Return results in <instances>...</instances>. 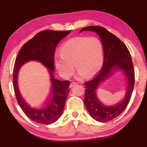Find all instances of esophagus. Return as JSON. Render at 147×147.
Listing matches in <instances>:
<instances>
[{
    "mask_svg": "<svg viewBox=\"0 0 147 147\" xmlns=\"http://www.w3.org/2000/svg\"><path fill=\"white\" fill-rule=\"evenodd\" d=\"M77 84V82H72V83H70V87L72 88V86H74V85H75V84Z\"/></svg>",
    "mask_w": 147,
    "mask_h": 147,
    "instance_id": "obj_1",
    "label": "esophagus"
}]
</instances>
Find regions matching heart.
I'll return each mask as SVG.
<instances>
[{"label": "heart", "instance_id": "obj_1", "mask_svg": "<svg viewBox=\"0 0 147 147\" xmlns=\"http://www.w3.org/2000/svg\"><path fill=\"white\" fill-rule=\"evenodd\" d=\"M60 55L55 57V64L60 74L69 78L74 72V65L80 77L96 74L104 61V47L96 37H77L65 42L60 50Z\"/></svg>", "mask_w": 147, "mask_h": 147}]
</instances>
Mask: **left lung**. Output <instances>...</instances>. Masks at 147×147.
Wrapping results in <instances>:
<instances>
[{
	"mask_svg": "<svg viewBox=\"0 0 147 147\" xmlns=\"http://www.w3.org/2000/svg\"><path fill=\"white\" fill-rule=\"evenodd\" d=\"M84 30H91L99 35L104 47V59L102 69L94 78L84 83L86 86L84 103L92 118L99 122H107L118 117L125 110L130 101L135 82L131 56L125 44L105 28L91 26L82 28L80 32ZM115 68L122 69L126 75L128 79L127 94L119 103L105 106L97 99L96 90L99 83Z\"/></svg>",
	"mask_w": 147,
	"mask_h": 147,
	"instance_id": "1",
	"label": "left lung"
}]
</instances>
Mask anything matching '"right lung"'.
Instances as JSON below:
<instances>
[{
    "instance_id": "obj_1",
    "label": "right lung",
    "mask_w": 147,
    "mask_h": 147,
    "mask_svg": "<svg viewBox=\"0 0 147 147\" xmlns=\"http://www.w3.org/2000/svg\"><path fill=\"white\" fill-rule=\"evenodd\" d=\"M70 30H42L24 44L15 60L13 73V84L16 100L26 116L42 124H50L61 116L69 92L70 82L60 81L53 77L54 57L56 46ZM38 60L49 69L52 81V94L50 100L42 108H31L22 97L17 88V78L19 68L29 60Z\"/></svg>"
}]
</instances>
